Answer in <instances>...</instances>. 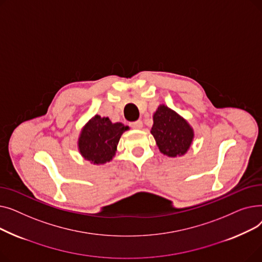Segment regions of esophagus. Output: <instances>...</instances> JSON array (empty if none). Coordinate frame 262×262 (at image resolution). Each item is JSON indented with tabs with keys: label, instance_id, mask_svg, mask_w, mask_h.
<instances>
[{
	"label": "esophagus",
	"instance_id": "1",
	"mask_svg": "<svg viewBox=\"0 0 262 262\" xmlns=\"http://www.w3.org/2000/svg\"><path fill=\"white\" fill-rule=\"evenodd\" d=\"M130 127L132 128H135V129H140L142 126H143V123H142V121H140V120H138V121H135V122H132L130 124Z\"/></svg>",
	"mask_w": 262,
	"mask_h": 262
}]
</instances>
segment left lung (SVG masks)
I'll return each mask as SVG.
<instances>
[{
    "instance_id": "left-lung-1",
    "label": "left lung",
    "mask_w": 262,
    "mask_h": 262,
    "mask_svg": "<svg viewBox=\"0 0 262 262\" xmlns=\"http://www.w3.org/2000/svg\"><path fill=\"white\" fill-rule=\"evenodd\" d=\"M153 120L150 134L154 136L160 152L169 157L186 154L194 137L188 122L164 105L157 108Z\"/></svg>"
}]
</instances>
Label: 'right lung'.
Listing matches in <instances>:
<instances>
[{
    "label": "right lung",
    "mask_w": 262,
    "mask_h": 262,
    "mask_svg": "<svg viewBox=\"0 0 262 262\" xmlns=\"http://www.w3.org/2000/svg\"><path fill=\"white\" fill-rule=\"evenodd\" d=\"M128 129L122 123L94 116L82 128L78 139L81 156L94 164L110 161L116 154L121 135Z\"/></svg>",
    "instance_id": "add662e5"
}]
</instances>
